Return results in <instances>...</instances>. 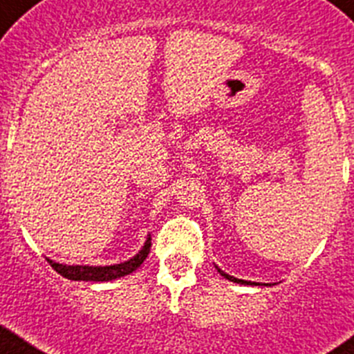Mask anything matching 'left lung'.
<instances>
[{
    "instance_id": "left-lung-1",
    "label": "left lung",
    "mask_w": 354,
    "mask_h": 354,
    "mask_svg": "<svg viewBox=\"0 0 354 354\" xmlns=\"http://www.w3.org/2000/svg\"><path fill=\"white\" fill-rule=\"evenodd\" d=\"M218 272H221V275H224L227 280H232V282H243V280H238V279H234V277L227 275V273H224L222 270H218ZM243 284H250V282H243Z\"/></svg>"
}]
</instances>
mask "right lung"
Returning a JSON list of instances; mask_svg holds the SVG:
<instances>
[{"label": "right lung", "mask_w": 354, "mask_h": 354, "mask_svg": "<svg viewBox=\"0 0 354 354\" xmlns=\"http://www.w3.org/2000/svg\"><path fill=\"white\" fill-rule=\"evenodd\" d=\"M149 247H151V238H148L142 247L141 252L136 257H132L130 261H125L122 264H113V266H65V264H58L49 261V264L53 266L59 275H63L65 279L70 280H93V282H107V280L120 279V277H125L129 273L136 272V270L145 263V259L149 254Z\"/></svg>", "instance_id": "add662e5"}]
</instances>
